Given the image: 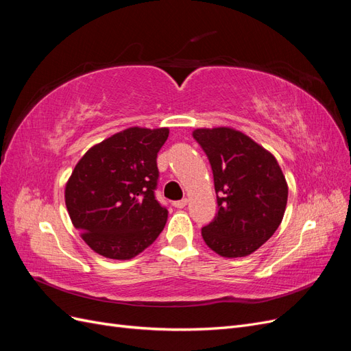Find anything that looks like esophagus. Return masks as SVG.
<instances>
[{"label":"esophagus","mask_w":351,"mask_h":351,"mask_svg":"<svg viewBox=\"0 0 351 351\" xmlns=\"http://www.w3.org/2000/svg\"><path fill=\"white\" fill-rule=\"evenodd\" d=\"M187 199L184 197V199H182V200H177V202H173V206L174 208H178V209H182V208H184L186 205H187Z\"/></svg>","instance_id":"esophagus-1"}]
</instances>
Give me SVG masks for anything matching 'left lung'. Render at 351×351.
Instances as JSON below:
<instances>
[{
    "mask_svg": "<svg viewBox=\"0 0 351 351\" xmlns=\"http://www.w3.org/2000/svg\"><path fill=\"white\" fill-rule=\"evenodd\" d=\"M214 173L218 214L202 228L208 247L222 258H244L280 227L289 186L275 156L231 127L196 129Z\"/></svg>",
    "mask_w": 351,
    "mask_h": 351,
    "instance_id": "1",
    "label": "left lung"
}]
</instances>
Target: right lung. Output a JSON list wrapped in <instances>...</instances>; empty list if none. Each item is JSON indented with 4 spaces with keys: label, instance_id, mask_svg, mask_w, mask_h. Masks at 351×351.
Segmentation results:
<instances>
[{
    "label": "right lung",
    "instance_id": "obj_1",
    "mask_svg": "<svg viewBox=\"0 0 351 351\" xmlns=\"http://www.w3.org/2000/svg\"><path fill=\"white\" fill-rule=\"evenodd\" d=\"M168 127H129L93 145L74 167L64 199L73 226L98 254L127 261L142 253L165 227L158 204L156 155Z\"/></svg>",
    "mask_w": 351,
    "mask_h": 351
}]
</instances>
